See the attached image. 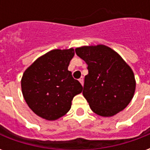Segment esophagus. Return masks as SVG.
<instances>
[{
	"label": "esophagus",
	"mask_w": 150,
	"mask_h": 150,
	"mask_svg": "<svg viewBox=\"0 0 150 150\" xmlns=\"http://www.w3.org/2000/svg\"><path fill=\"white\" fill-rule=\"evenodd\" d=\"M79 81L80 82V83H81L82 85H83V77H81V78L79 79Z\"/></svg>",
	"instance_id": "esophagus-1"
}]
</instances>
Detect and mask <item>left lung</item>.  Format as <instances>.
<instances>
[{
    "instance_id": "1",
    "label": "left lung",
    "mask_w": 150,
    "mask_h": 150,
    "mask_svg": "<svg viewBox=\"0 0 150 150\" xmlns=\"http://www.w3.org/2000/svg\"><path fill=\"white\" fill-rule=\"evenodd\" d=\"M75 53L88 64L83 95L91 110L105 117L124 110L136 89L131 67L115 50L104 45L82 46L76 48Z\"/></svg>"
}]
</instances>
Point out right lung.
Wrapping results in <instances>:
<instances>
[{
	"label": "right lung",
	"mask_w": 150,
	"mask_h": 150,
	"mask_svg": "<svg viewBox=\"0 0 150 150\" xmlns=\"http://www.w3.org/2000/svg\"><path fill=\"white\" fill-rule=\"evenodd\" d=\"M75 55L73 48L52 50L36 59L21 78V91L28 106L36 115L47 120L64 116L71 101L81 93V83L68 71Z\"/></svg>",
	"instance_id": "add662e5"
}]
</instances>
